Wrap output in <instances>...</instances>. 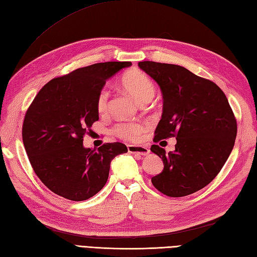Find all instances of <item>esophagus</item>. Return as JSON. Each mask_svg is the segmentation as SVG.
Wrapping results in <instances>:
<instances>
[{
    "mask_svg": "<svg viewBox=\"0 0 257 257\" xmlns=\"http://www.w3.org/2000/svg\"><path fill=\"white\" fill-rule=\"evenodd\" d=\"M128 152L133 154H138L141 156H146L150 153V149L142 146H134V144H129L128 146Z\"/></svg>",
    "mask_w": 257,
    "mask_h": 257,
    "instance_id": "obj_1",
    "label": "esophagus"
}]
</instances>
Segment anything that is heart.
Returning <instances> with one entry per match:
<instances>
[{
  "mask_svg": "<svg viewBox=\"0 0 257 257\" xmlns=\"http://www.w3.org/2000/svg\"><path fill=\"white\" fill-rule=\"evenodd\" d=\"M120 85L129 95L133 96L139 103H148L155 94V84L150 77L139 70H130L126 72L120 80ZM109 92L102 89L97 94L96 108L100 114L106 111L108 106ZM146 130V124L140 121L120 122L114 127V134L123 140H135Z\"/></svg>",
  "mask_w": 257,
  "mask_h": 257,
  "instance_id": "1",
  "label": "heart"
}]
</instances>
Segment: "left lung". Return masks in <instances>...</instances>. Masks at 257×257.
Instances as JSON below:
<instances>
[{
  "label": "left lung",
  "instance_id": "left-lung-1",
  "mask_svg": "<svg viewBox=\"0 0 257 257\" xmlns=\"http://www.w3.org/2000/svg\"><path fill=\"white\" fill-rule=\"evenodd\" d=\"M138 66L163 93L154 141L177 139L174 152L151 147L164 163L163 172L152 178L153 186L172 197L192 194L218 175L231 153L236 137L232 109L218 85L182 66L150 61Z\"/></svg>",
  "mask_w": 257,
  "mask_h": 257
}]
</instances>
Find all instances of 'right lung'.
<instances>
[{"label":"right lung","mask_w":257,"mask_h":257,"mask_svg":"<svg viewBox=\"0 0 257 257\" xmlns=\"http://www.w3.org/2000/svg\"><path fill=\"white\" fill-rule=\"evenodd\" d=\"M130 62L97 63L52 79L39 91L25 116L23 141L36 175L52 192L84 201L101 191L122 143L91 150L83 136L98 120L97 94L105 82Z\"/></svg>","instance_id":"obj_1"}]
</instances>
